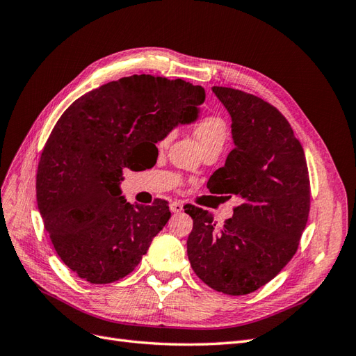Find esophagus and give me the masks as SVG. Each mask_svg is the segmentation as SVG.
Wrapping results in <instances>:
<instances>
[{
	"instance_id": "34e87169",
	"label": "esophagus",
	"mask_w": 356,
	"mask_h": 356,
	"mask_svg": "<svg viewBox=\"0 0 356 356\" xmlns=\"http://www.w3.org/2000/svg\"><path fill=\"white\" fill-rule=\"evenodd\" d=\"M169 208H170V211L174 212V213H179V212H182V209H184V207H182V203H179V202H172Z\"/></svg>"
}]
</instances>
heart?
Here are the masks:
<instances>
[{"instance_id":"1","label":"heart","mask_w":356,"mask_h":356,"mask_svg":"<svg viewBox=\"0 0 356 356\" xmlns=\"http://www.w3.org/2000/svg\"><path fill=\"white\" fill-rule=\"evenodd\" d=\"M195 135L197 141L202 145H207L211 143H224L225 139V123L218 115H204L203 118L196 123ZM169 143V136H165L159 143V147H166Z\"/></svg>"}]
</instances>
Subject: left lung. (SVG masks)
I'll return each instance as SVG.
<instances>
[{"label": "left lung", "instance_id": "1", "mask_svg": "<svg viewBox=\"0 0 356 356\" xmlns=\"http://www.w3.org/2000/svg\"><path fill=\"white\" fill-rule=\"evenodd\" d=\"M212 92L232 117L234 148L208 188L242 203L221 227L211 212L184 208L193 218L187 254L208 286L245 296L272 281L296 254L310 209L309 172L303 147L273 105L232 88Z\"/></svg>", "mask_w": 356, "mask_h": 356}]
</instances>
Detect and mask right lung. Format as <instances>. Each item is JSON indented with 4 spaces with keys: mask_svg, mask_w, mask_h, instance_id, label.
<instances>
[{
    "mask_svg": "<svg viewBox=\"0 0 356 356\" xmlns=\"http://www.w3.org/2000/svg\"><path fill=\"white\" fill-rule=\"evenodd\" d=\"M204 89L141 74L83 95L60 115L41 153L37 203L60 260L90 284L127 276L170 218L168 203L131 204L123 169L138 148L199 115Z\"/></svg>",
    "mask_w": 356,
    "mask_h": 356,
    "instance_id": "right-lung-1",
    "label": "right lung"
}]
</instances>
